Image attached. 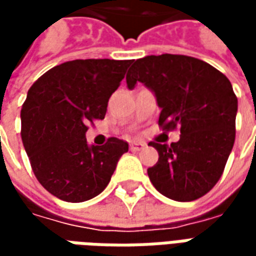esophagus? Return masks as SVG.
Returning <instances> with one entry per match:
<instances>
[{
  "instance_id": "obj_1",
  "label": "esophagus",
  "mask_w": 256,
  "mask_h": 256,
  "mask_svg": "<svg viewBox=\"0 0 256 256\" xmlns=\"http://www.w3.org/2000/svg\"><path fill=\"white\" fill-rule=\"evenodd\" d=\"M145 146H146V144L145 142H142V141H132L130 142V150H144Z\"/></svg>"
}]
</instances>
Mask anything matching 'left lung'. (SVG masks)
<instances>
[{
    "mask_svg": "<svg viewBox=\"0 0 256 256\" xmlns=\"http://www.w3.org/2000/svg\"><path fill=\"white\" fill-rule=\"evenodd\" d=\"M128 89L141 82L160 106L159 126L180 128V141L150 142L159 154L148 168L150 182L177 202H192L214 188L225 170L236 137L237 97L224 74L184 54L146 56L132 62Z\"/></svg>",
    "mask_w": 256,
    "mask_h": 256,
    "instance_id": "1",
    "label": "left lung"
}]
</instances>
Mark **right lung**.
I'll return each mask as SVG.
<instances>
[{"mask_svg": "<svg viewBox=\"0 0 256 256\" xmlns=\"http://www.w3.org/2000/svg\"><path fill=\"white\" fill-rule=\"evenodd\" d=\"M132 60L88 58L50 68L31 86L22 106V141L31 168L48 192L70 203L100 194L128 144L116 137L102 146L84 134L104 119L111 94Z\"/></svg>", "mask_w": 256, "mask_h": 256, "instance_id": "right-lung-1", "label": "right lung"}]
</instances>
